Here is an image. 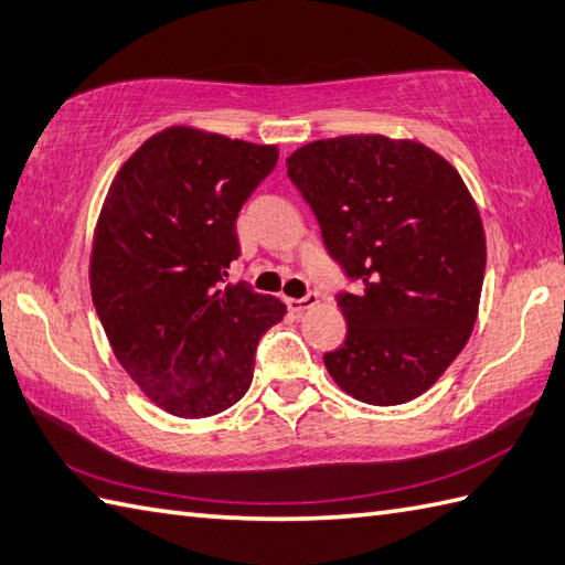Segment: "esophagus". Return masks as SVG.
<instances>
[{
	"label": "esophagus",
	"mask_w": 565,
	"mask_h": 565,
	"mask_svg": "<svg viewBox=\"0 0 565 565\" xmlns=\"http://www.w3.org/2000/svg\"><path fill=\"white\" fill-rule=\"evenodd\" d=\"M285 302H287V309L295 311V315H302V311H307L309 307H315V305L319 302V295H317V292H309V295H307V297H302V299L287 297Z\"/></svg>",
	"instance_id": "esophagus-1"
}]
</instances>
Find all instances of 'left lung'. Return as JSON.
Returning <instances> with one entry per match:
<instances>
[{"label":"left lung","instance_id":"left-lung-1","mask_svg":"<svg viewBox=\"0 0 565 565\" xmlns=\"http://www.w3.org/2000/svg\"><path fill=\"white\" fill-rule=\"evenodd\" d=\"M287 177L319 220L355 292L323 365L345 394L396 406L443 377L479 317L486 234L459 171L435 149L384 135L317 140L287 157Z\"/></svg>","mask_w":565,"mask_h":565}]
</instances>
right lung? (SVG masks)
I'll return each instance as SVG.
<instances>
[{"label":"right lung","mask_w":565,"mask_h":565,"mask_svg":"<svg viewBox=\"0 0 565 565\" xmlns=\"http://www.w3.org/2000/svg\"><path fill=\"white\" fill-rule=\"evenodd\" d=\"M278 147L188 125L149 137L113 179L92 244L89 282L113 355L179 418L234 406L254 380L278 297L224 285L239 258L236 217L278 164Z\"/></svg>","instance_id":"right-lung-1"}]
</instances>
